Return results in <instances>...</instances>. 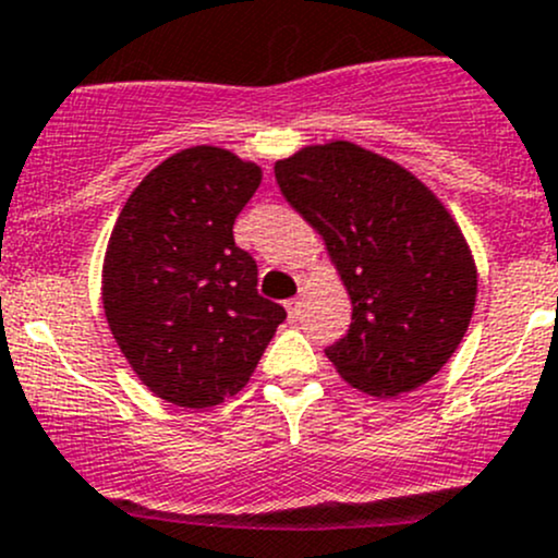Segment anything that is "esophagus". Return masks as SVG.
<instances>
[{
	"mask_svg": "<svg viewBox=\"0 0 558 558\" xmlns=\"http://www.w3.org/2000/svg\"><path fill=\"white\" fill-rule=\"evenodd\" d=\"M286 311H289L291 318H296V315H300V311H302V300H289V302H286Z\"/></svg>",
	"mask_w": 558,
	"mask_h": 558,
	"instance_id": "1",
	"label": "esophagus"
}]
</instances>
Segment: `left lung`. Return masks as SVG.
I'll return each mask as SVG.
<instances>
[{"mask_svg": "<svg viewBox=\"0 0 558 558\" xmlns=\"http://www.w3.org/2000/svg\"><path fill=\"white\" fill-rule=\"evenodd\" d=\"M275 180L351 294V326L326 348L337 373L373 397L424 386L475 311V262L451 213L408 170L342 140L278 161Z\"/></svg>", "mask_w": 558, "mask_h": 558, "instance_id": "8db88e82", "label": "left lung"}]
</instances>
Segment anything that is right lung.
<instances>
[{"instance_id": "1", "label": "right lung", "mask_w": 558, "mask_h": 558, "mask_svg": "<svg viewBox=\"0 0 558 558\" xmlns=\"http://www.w3.org/2000/svg\"><path fill=\"white\" fill-rule=\"evenodd\" d=\"M258 183L256 165L196 145L145 174L112 227L107 324L137 378L180 408L234 397L286 320L232 232Z\"/></svg>"}]
</instances>
